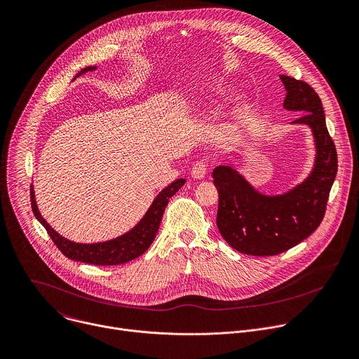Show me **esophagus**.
<instances>
[{
	"label": "esophagus",
	"instance_id": "obj_1",
	"mask_svg": "<svg viewBox=\"0 0 359 359\" xmlns=\"http://www.w3.org/2000/svg\"><path fill=\"white\" fill-rule=\"evenodd\" d=\"M205 175H207V163H205V162L200 161V162H197V163L193 165V168H191V176H193L194 179H204Z\"/></svg>",
	"mask_w": 359,
	"mask_h": 359
}]
</instances>
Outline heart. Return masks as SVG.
Listing matches in <instances>:
<instances>
[{
  "instance_id": "heart-1",
  "label": "heart",
  "mask_w": 359,
  "mask_h": 359,
  "mask_svg": "<svg viewBox=\"0 0 359 359\" xmlns=\"http://www.w3.org/2000/svg\"><path fill=\"white\" fill-rule=\"evenodd\" d=\"M224 95H225V90L221 88V90L217 93V97H215V98L221 100ZM247 114H248V105H247L245 102H243V101L238 102V104L233 107V109H232V116L236 119V121H243V119L247 118Z\"/></svg>"
}]
</instances>
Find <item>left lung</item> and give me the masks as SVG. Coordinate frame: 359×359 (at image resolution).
I'll use <instances>...</instances> for the list:
<instances>
[{"label": "left lung", "instance_id": "left-lung-1", "mask_svg": "<svg viewBox=\"0 0 359 359\" xmlns=\"http://www.w3.org/2000/svg\"><path fill=\"white\" fill-rule=\"evenodd\" d=\"M280 80L287 91L283 107L302 114L293 124L309 126L316 140L317 156L311 175L293 190L268 197L229 166H217L212 172L218 190V231L233 250L254 257L279 255L318 228L338 169L318 94L303 80L285 74Z\"/></svg>", "mask_w": 359, "mask_h": 359}]
</instances>
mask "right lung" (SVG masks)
I'll return each mask as SVG.
<instances>
[{
	"label": "right lung",
	"mask_w": 359,
	"mask_h": 359,
	"mask_svg": "<svg viewBox=\"0 0 359 359\" xmlns=\"http://www.w3.org/2000/svg\"><path fill=\"white\" fill-rule=\"evenodd\" d=\"M95 67H87L83 69L77 76L94 70ZM184 179H179L173 182L170 186L163 189L159 196L152 203L151 208L145 214V217L140 221V224L133 228L130 232H127L123 236H118L115 240H111L108 243H100V244H76L72 243L62 235H59L41 215L36 207L35 194L31 189V205L35 217L41 221V224L48 231L49 236L55 245L59 248V251L67 257L69 259L91 264V265H101V266H112V265H121L127 264L138 257H141L154 243L156 232L159 229L165 207L168 205L170 197L176 194V191L184 184Z\"/></svg>",
	"instance_id": "add662e5"
}]
</instances>
